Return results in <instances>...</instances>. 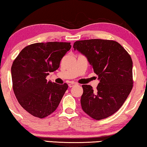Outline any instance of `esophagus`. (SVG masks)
<instances>
[{
    "label": "esophagus",
    "instance_id": "1",
    "mask_svg": "<svg viewBox=\"0 0 147 147\" xmlns=\"http://www.w3.org/2000/svg\"><path fill=\"white\" fill-rule=\"evenodd\" d=\"M76 84V83H74V82H71V83H69V84H68V86L69 87V88H72V87H74V86H75Z\"/></svg>",
    "mask_w": 147,
    "mask_h": 147
}]
</instances>
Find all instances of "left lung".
Returning a JSON list of instances; mask_svg holds the SVG:
<instances>
[{"label": "left lung", "instance_id": "1", "mask_svg": "<svg viewBox=\"0 0 147 147\" xmlns=\"http://www.w3.org/2000/svg\"><path fill=\"white\" fill-rule=\"evenodd\" d=\"M74 50L88 59L99 83L93 91L83 85L81 105L96 120L112 115L120 109L133 88V61L126 50L113 40L91 39L76 41Z\"/></svg>", "mask_w": 147, "mask_h": 147}]
</instances>
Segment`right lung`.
Listing matches in <instances>:
<instances>
[{
	"label": "right lung",
	"instance_id": "obj_1",
	"mask_svg": "<svg viewBox=\"0 0 147 147\" xmlns=\"http://www.w3.org/2000/svg\"><path fill=\"white\" fill-rule=\"evenodd\" d=\"M71 47L69 42L33 44L22 49L13 61L14 93L20 105L32 115L44 118L58 107L68 86L46 78L59 68L61 58Z\"/></svg>",
	"mask_w": 147,
	"mask_h": 147
}]
</instances>
